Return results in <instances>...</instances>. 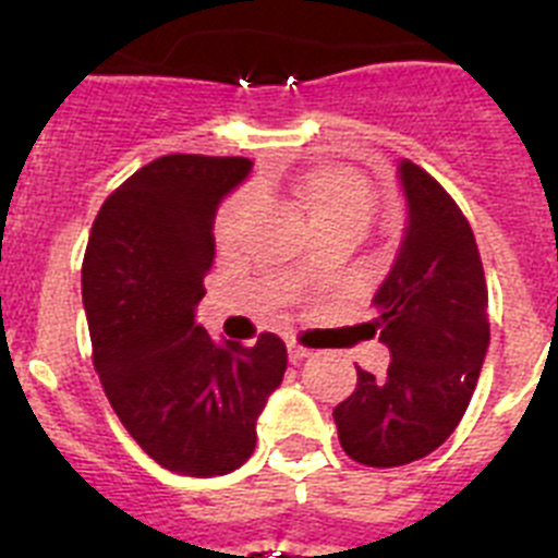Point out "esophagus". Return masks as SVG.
Here are the masks:
<instances>
[{
    "instance_id": "esophagus-1",
    "label": "esophagus",
    "mask_w": 558,
    "mask_h": 558,
    "mask_svg": "<svg viewBox=\"0 0 558 558\" xmlns=\"http://www.w3.org/2000/svg\"><path fill=\"white\" fill-rule=\"evenodd\" d=\"M310 354H313V352H310V349L299 347L295 340H288V357H290V363H302V360H307Z\"/></svg>"
}]
</instances>
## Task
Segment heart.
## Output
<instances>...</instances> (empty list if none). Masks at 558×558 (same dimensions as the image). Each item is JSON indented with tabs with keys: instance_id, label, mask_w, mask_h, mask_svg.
I'll return each instance as SVG.
<instances>
[{
	"instance_id": "obj_1",
	"label": "heart",
	"mask_w": 558,
	"mask_h": 558,
	"mask_svg": "<svg viewBox=\"0 0 558 558\" xmlns=\"http://www.w3.org/2000/svg\"><path fill=\"white\" fill-rule=\"evenodd\" d=\"M259 190L270 192L274 184L270 181H259ZM295 204L302 206L310 223L322 226L327 220H360L366 223L368 211H372V190H368L366 179L360 172L349 170V167L322 165L313 167L293 184ZM256 198L254 192H240L229 204L223 206L218 220V236L223 243L234 240L243 231L245 220L254 211Z\"/></svg>"
}]
</instances>
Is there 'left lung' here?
Instances as JSON below:
<instances>
[{
  "instance_id": "obj_1",
  "label": "left lung",
  "mask_w": 558,
  "mask_h": 558,
  "mask_svg": "<svg viewBox=\"0 0 558 558\" xmlns=\"http://www.w3.org/2000/svg\"><path fill=\"white\" fill-rule=\"evenodd\" d=\"M405 231L372 299V335L391 352L383 377L357 368V388L332 411L340 447L366 466H402L450 438L489 349V293L475 234L433 175L402 159Z\"/></svg>"
}]
</instances>
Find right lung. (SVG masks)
<instances>
[{
  "mask_svg": "<svg viewBox=\"0 0 558 558\" xmlns=\"http://www.w3.org/2000/svg\"><path fill=\"white\" fill-rule=\"evenodd\" d=\"M251 159L172 153L102 204L86 256L83 307L102 391L136 445L165 470L229 475L256 447V422L282 386L288 349L211 340L195 322L215 259V215Z\"/></svg>",
  "mask_w": 558,
  "mask_h": 558,
  "instance_id": "1",
  "label": "right lung"
}]
</instances>
